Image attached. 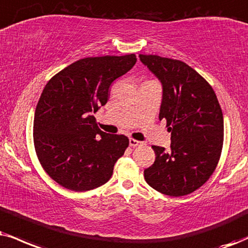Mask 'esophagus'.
I'll use <instances>...</instances> for the list:
<instances>
[{"label":"esophagus","mask_w":248,"mask_h":248,"mask_svg":"<svg viewBox=\"0 0 248 248\" xmlns=\"http://www.w3.org/2000/svg\"><path fill=\"white\" fill-rule=\"evenodd\" d=\"M129 142H130L131 147H137V146L141 145V141H138V140H136V139H133V138H130Z\"/></svg>","instance_id":"34e87169"}]
</instances>
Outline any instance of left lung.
<instances>
[{
	"mask_svg": "<svg viewBox=\"0 0 248 248\" xmlns=\"http://www.w3.org/2000/svg\"><path fill=\"white\" fill-rule=\"evenodd\" d=\"M163 86L158 118L171 132L170 151L152 146L155 161L145 169L147 184L162 194L183 197L210 178L221 157L224 123L209 82L178 60L139 55Z\"/></svg>",
	"mask_w": 248,
	"mask_h": 248,
	"instance_id": "obj_1",
	"label": "left lung"
}]
</instances>
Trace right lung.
Returning <instances> with one entry per match:
<instances>
[{"label": "right lung", "instance_id": "1", "mask_svg": "<svg viewBox=\"0 0 248 248\" xmlns=\"http://www.w3.org/2000/svg\"><path fill=\"white\" fill-rule=\"evenodd\" d=\"M136 62L134 54L86 57L47 82L35 108L33 140L40 164L57 184L85 192L111 178L129 138L101 131L93 114L108 101L111 82Z\"/></svg>", "mask_w": 248, "mask_h": 248}]
</instances>
